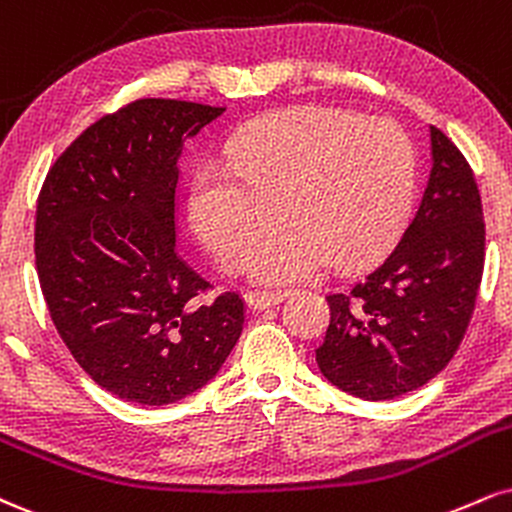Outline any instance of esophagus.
<instances>
[{
  "mask_svg": "<svg viewBox=\"0 0 512 512\" xmlns=\"http://www.w3.org/2000/svg\"><path fill=\"white\" fill-rule=\"evenodd\" d=\"M245 300H248V305L252 310H267V307H274L279 305L281 300H286V293L281 291H250L245 295Z\"/></svg>",
  "mask_w": 512,
  "mask_h": 512,
  "instance_id": "obj_1",
  "label": "esophagus"
}]
</instances>
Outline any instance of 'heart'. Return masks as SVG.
I'll return each mask as SVG.
<instances>
[{
  "label": "heart",
  "mask_w": 512,
  "mask_h": 512,
  "mask_svg": "<svg viewBox=\"0 0 512 512\" xmlns=\"http://www.w3.org/2000/svg\"><path fill=\"white\" fill-rule=\"evenodd\" d=\"M412 188L415 152L398 123L303 107L240 135L231 166H202L190 217L221 269L240 272L281 211L292 226L255 253L252 274L293 283L326 257L353 267L384 250L408 217Z\"/></svg>",
  "instance_id": "1"
}]
</instances>
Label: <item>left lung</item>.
Masks as SVG:
<instances>
[{
  "label": "left lung",
  "mask_w": 512,
  "mask_h": 512,
  "mask_svg": "<svg viewBox=\"0 0 512 512\" xmlns=\"http://www.w3.org/2000/svg\"><path fill=\"white\" fill-rule=\"evenodd\" d=\"M434 166L403 233L346 291L326 295L322 374L365 400L420 389L451 362L484 272L477 181L446 133L429 126Z\"/></svg>",
  "instance_id": "obj_1"
}]
</instances>
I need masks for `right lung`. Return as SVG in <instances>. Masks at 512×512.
I'll list each match as a JSON object with an SVG mask.
<instances>
[{
	"label": "right lung",
	"instance_id": "1",
	"mask_svg": "<svg viewBox=\"0 0 512 512\" xmlns=\"http://www.w3.org/2000/svg\"><path fill=\"white\" fill-rule=\"evenodd\" d=\"M226 107L147 97L85 128L49 166L35 267L49 317L83 372L138 405L202 389L238 343L245 300L176 250L178 157Z\"/></svg>",
	"mask_w": 512,
	"mask_h": 512
}]
</instances>
